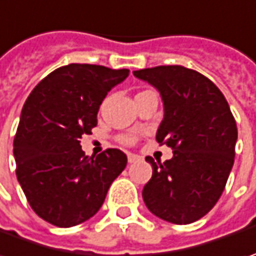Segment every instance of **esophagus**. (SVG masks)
Masks as SVG:
<instances>
[{
	"mask_svg": "<svg viewBox=\"0 0 256 256\" xmlns=\"http://www.w3.org/2000/svg\"><path fill=\"white\" fill-rule=\"evenodd\" d=\"M140 158L138 154H133V153H128V163H134V162L139 160Z\"/></svg>",
	"mask_w": 256,
	"mask_h": 256,
	"instance_id": "obj_1",
	"label": "esophagus"
}]
</instances>
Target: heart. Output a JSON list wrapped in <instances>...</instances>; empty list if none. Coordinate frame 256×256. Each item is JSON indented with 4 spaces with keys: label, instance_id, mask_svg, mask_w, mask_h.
<instances>
[{
    "label": "heart",
    "instance_id": "obj_1",
    "mask_svg": "<svg viewBox=\"0 0 256 256\" xmlns=\"http://www.w3.org/2000/svg\"><path fill=\"white\" fill-rule=\"evenodd\" d=\"M134 138L133 136H124V138H122V142L123 143H126V144H132V143H134Z\"/></svg>",
    "mask_w": 256,
    "mask_h": 256
}]
</instances>
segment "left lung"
Segmentation results:
<instances>
[{"label":"left lung","mask_w":256,"mask_h":256,"mask_svg":"<svg viewBox=\"0 0 256 256\" xmlns=\"http://www.w3.org/2000/svg\"><path fill=\"white\" fill-rule=\"evenodd\" d=\"M133 74L160 93L164 116L156 140L173 150L169 160L148 156L153 174L143 200L163 220L188 225L205 216L225 189L235 159L236 122L222 92L184 66H158Z\"/></svg>","instance_id":"left-lung-1"}]
</instances>
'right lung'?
Listing matches in <instances>:
<instances>
[{
  "label": "right lung",
  "mask_w": 256,
  "mask_h": 256,
  "mask_svg": "<svg viewBox=\"0 0 256 256\" xmlns=\"http://www.w3.org/2000/svg\"><path fill=\"white\" fill-rule=\"evenodd\" d=\"M128 76V68L62 66L24 103L14 139L17 179L32 210L51 225L70 228L94 216L124 170L128 156L122 150L88 158L80 139L97 126L107 93Z\"/></svg>",
  "instance_id": "obj_1"
}]
</instances>
